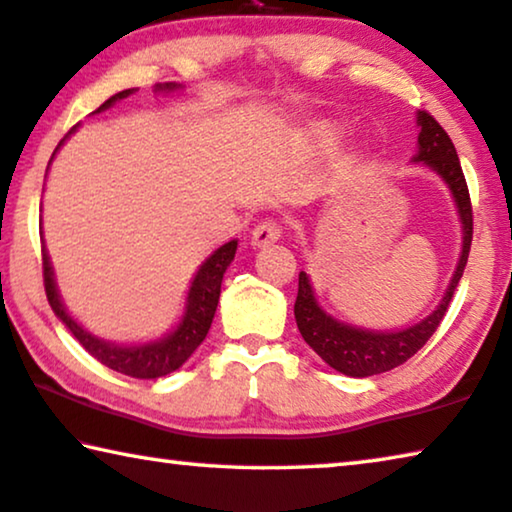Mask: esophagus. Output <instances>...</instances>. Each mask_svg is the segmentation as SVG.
<instances>
[{"mask_svg": "<svg viewBox=\"0 0 512 512\" xmlns=\"http://www.w3.org/2000/svg\"><path fill=\"white\" fill-rule=\"evenodd\" d=\"M279 238H281V226L277 222H272V219L261 222L254 231H251V245L254 247H265L270 245V242H277Z\"/></svg>", "mask_w": 512, "mask_h": 512, "instance_id": "1", "label": "esophagus"}]
</instances>
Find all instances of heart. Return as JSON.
Listing matches in <instances>:
<instances>
[{
	"label": "heart",
	"instance_id": "b5f03b06",
	"mask_svg": "<svg viewBox=\"0 0 512 512\" xmlns=\"http://www.w3.org/2000/svg\"><path fill=\"white\" fill-rule=\"evenodd\" d=\"M336 141V132L334 130H320L316 135V148L320 151H327V148H332Z\"/></svg>",
	"mask_w": 512,
	"mask_h": 512
}]
</instances>
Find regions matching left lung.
I'll list each match as a JSON object with an SVG mask.
<instances>
[{
    "label": "left lung",
    "mask_w": 512,
    "mask_h": 512,
    "mask_svg": "<svg viewBox=\"0 0 512 512\" xmlns=\"http://www.w3.org/2000/svg\"><path fill=\"white\" fill-rule=\"evenodd\" d=\"M416 125L421 128L419 151L412 157V162L426 164L430 171H435L444 180L448 192H451L462 226L460 258L437 309L423 320L405 329H396V332H375V329L355 327L329 316L318 302L309 274L300 272V288H297L295 300L297 329L327 366L350 377H371L391 371V368L405 364L407 359L414 357L428 343V338L435 334L439 322L446 316V309L451 304V297L458 288V281L462 279L469 258L474 217H471L467 180L462 174L458 153H455V146L451 137L446 135V130L430 114H416Z\"/></svg>",
    "instance_id": "8db88e82"
}]
</instances>
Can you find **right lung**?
<instances>
[{"label":"right lung","instance_id":"1","mask_svg":"<svg viewBox=\"0 0 512 512\" xmlns=\"http://www.w3.org/2000/svg\"><path fill=\"white\" fill-rule=\"evenodd\" d=\"M180 89H183V86L176 82L155 84V93H174ZM135 91L137 89H125L121 93H116V96L102 102V105L93 114L105 112V109L112 107L114 102L132 96ZM73 132H75V128L59 141L57 151L64 146V141L73 135ZM57 151L52 153V160H54V155H57ZM47 167H50V164H47ZM235 249H238V240L226 242V245L212 251L206 261L201 263V267L196 270L194 279L190 283V290H187L185 311H183V316H180L178 325L171 329L169 334H164L162 338H155V341H146V343L105 341V338L91 334L89 329L82 325V322H77L73 316H70L66 304L61 302L50 254H47L45 240H43L45 295H47V302H50V306H52L54 316L64 322L68 332L73 334L77 341H80L82 348L89 352L91 357H96L100 364H105L107 368H112V371H116V373L139 377V380H155V377H162V375L178 371V368L192 357V352L203 343V338H206L208 329L212 325V318H215L219 293H222L224 272L229 270V265L235 258Z\"/></svg>","mask_w":512,"mask_h":512}]
</instances>
